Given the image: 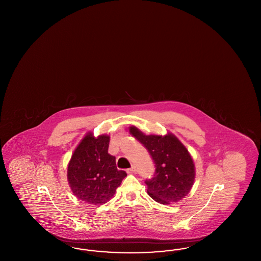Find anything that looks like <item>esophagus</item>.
<instances>
[{
  "instance_id": "obj_1",
  "label": "esophagus",
  "mask_w": 261,
  "mask_h": 261,
  "mask_svg": "<svg viewBox=\"0 0 261 261\" xmlns=\"http://www.w3.org/2000/svg\"><path fill=\"white\" fill-rule=\"evenodd\" d=\"M136 171V166L135 165H132L130 168L127 169V173H134Z\"/></svg>"
}]
</instances>
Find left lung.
<instances>
[{"label": "left lung", "mask_w": 261, "mask_h": 261, "mask_svg": "<svg viewBox=\"0 0 261 261\" xmlns=\"http://www.w3.org/2000/svg\"><path fill=\"white\" fill-rule=\"evenodd\" d=\"M130 133L148 149L155 167L153 176L145 181L150 198L167 204L186 197L194 184L195 166L181 142L170 134L147 136L133 126Z\"/></svg>", "instance_id": "8db88e82"}]
</instances>
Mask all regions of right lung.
I'll return each instance as SVG.
<instances>
[{
  "mask_svg": "<svg viewBox=\"0 0 261 261\" xmlns=\"http://www.w3.org/2000/svg\"><path fill=\"white\" fill-rule=\"evenodd\" d=\"M110 137L97 139L88 134L74 150L68 164L67 179L75 196L93 204H102L112 199L127 176L118 170L115 158L108 152Z\"/></svg>",
  "mask_w": 261,
  "mask_h": 261,
  "instance_id": "add662e5",
  "label": "right lung"
}]
</instances>
